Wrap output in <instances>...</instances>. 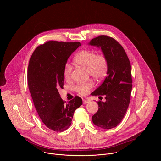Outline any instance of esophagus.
<instances>
[{"label":"esophagus","instance_id":"obj_1","mask_svg":"<svg viewBox=\"0 0 161 161\" xmlns=\"http://www.w3.org/2000/svg\"><path fill=\"white\" fill-rule=\"evenodd\" d=\"M89 102V100L88 99H83V103L84 104H87Z\"/></svg>","mask_w":161,"mask_h":161}]
</instances>
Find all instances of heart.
Here are the masks:
<instances>
[{
    "label": "heart",
    "mask_w": 161,
    "mask_h": 161,
    "mask_svg": "<svg viewBox=\"0 0 161 161\" xmlns=\"http://www.w3.org/2000/svg\"><path fill=\"white\" fill-rule=\"evenodd\" d=\"M74 62L81 67L87 68L89 74L97 80L103 79L107 74L108 63L107 57L103 54H97L94 51L82 50L74 56ZM72 70V66L66 63L63 71L64 77L66 80L70 79ZM93 85V82L89 80L86 82L77 84L74 88L79 94L86 95Z\"/></svg>",
    "instance_id": "b5f03b06"
}]
</instances>
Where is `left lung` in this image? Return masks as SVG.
Returning <instances> with one entry per match:
<instances>
[{
    "instance_id": "left-lung-1",
    "label": "left lung",
    "mask_w": 161,
    "mask_h": 161,
    "mask_svg": "<svg viewBox=\"0 0 161 161\" xmlns=\"http://www.w3.org/2000/svg\"><path fill=\"white\" fill-rule=\"evenodd\" d=\"M89 44L100 47L107 58L108 69L103 82L92 95L105 96V102H97L98 110L92 116V121L103 129L116 127L123 119L128 108L132 90L131 64L121 46L112 37L100 35Z\"/></svg>"
}]
</instances>
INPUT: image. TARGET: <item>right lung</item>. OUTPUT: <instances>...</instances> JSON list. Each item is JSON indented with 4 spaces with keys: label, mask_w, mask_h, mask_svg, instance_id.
<instances>
[{
    "label": "right lung",
    "mask_w": 161,
    "mask_h": 161,
    "mask_svg": "<svg viewBox=\"0 0 161 161\" xmlns=\"http://www.w3.org/2000/svg\"><path fill=\"white\" fill-rule=\"evenodd\" d=\"M80 43L49 41L33 51L28 67V84L35 107L49 129L62 132L71 125L74 111L82 104L75 96L66 103L58 89H63L64 68Z\"/></svg>",
    "instance_id": "right-lung-1"
}]
</instances>
